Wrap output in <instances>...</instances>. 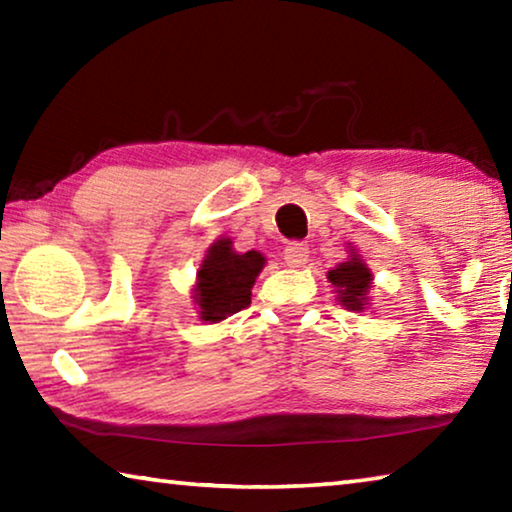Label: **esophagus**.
<instances>
[{"mask_svg":"<svg viewBox=\"0 0 512 512\" xmlns=\"http://www.w3.org/2000/svg\"><path fill=\"white\" fill-rule=\"evenodd\" d=\"M284 259H287L289 266H302L307 264L309 259V246L305 241H291V244L284 248Z\"/></svg>","mask_w":512,"mask_h":512,"instance_id":"1","label":"esophagus"}]
</instances>
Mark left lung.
<instances>
[{"instance_id": "1", "label": "left lung", "mask_w": 512, "mask_h": 512, "mask_svg": "<svg viewBox=\"0 0 512 512\" xmlns=\"http://www.w3.org/2000/svg\"><path fill=\"white\" fill-rule=\"evenodd\" d=\"M329 282L336 287L339 293V302L350 311H363L368 305V291L372 284V273L368 266L363 264L359 255H350L348 262L339 264L327 273Z\"/></svg>"}]
</instances>
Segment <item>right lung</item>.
I'll use <instances>...</instances> for the list:
<instances>
[{
	"instance_id": "right-lung-1",
	"label": "right lung",
	"mask_w": 512,
	"mask_h": 512,
	"mask_svg": "<svg viewBox=\"0 0 512 512\" xmlns=\"http://www.w3.org/2000/svg\"><path fill=\"white\" fill-rule=\"evenodd\" d=\"M266 259L257 250L235 253L230 239H219L210 246L198 268L194 302L198 316L210 323L228 318L250 305V289L264 268Z\"/></svg>"
}]
</instances>
